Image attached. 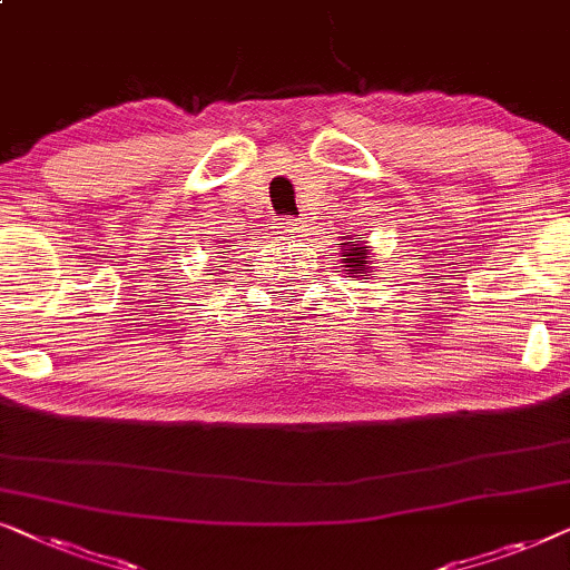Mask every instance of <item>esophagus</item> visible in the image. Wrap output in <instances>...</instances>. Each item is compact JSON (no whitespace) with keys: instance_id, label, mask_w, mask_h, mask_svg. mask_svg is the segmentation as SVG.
Returning <instances> with one entry per match:
<instances>
[{"instance_id":"esophagus-1","label":"esophagus","mask_w":570,"mask_h":570,"mask_svg":"<svg viewBox=\"0 0 570 570\" xmlns=\"http://www.w3.org/2000/svg\"><path fill=\"white\" fill-rule=\"evenodd\" d=\"M276 229H278V234H284L286 239H292V237H302V226H299L297 218H278V222H276Z\"/></svg>"}]
</instances>
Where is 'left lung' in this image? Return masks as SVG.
<instances>
[{
  "label": "left lung",
  "mask_w": 570,
  "mask_h": 570,
  "mask_svg": "<svg viewBox=\"0 0 570 570\" xmlns=\"http://www.w3.org/2000/svg\"><path fill=\"white\" fill-rule=\"evenodd\" d=\"M341 268L348 273V278L362 281L367 276H373V249H370L367 239L362 234H356L354 242L352 237H346V242H341Z\"/></svg>",
  "instance_id": "8db88e82"
}]
</instances>
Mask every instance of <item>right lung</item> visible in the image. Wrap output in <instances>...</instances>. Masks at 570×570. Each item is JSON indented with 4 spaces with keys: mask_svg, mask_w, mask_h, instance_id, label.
Masks as SVG:
<instances>
[{
    "mask_svg": "<svg viewBox=\"0 0 570 570\" xmlns=\"http://www.w3.org/2000/svg\"><path fill=\"white\" fill-rule=\"evenodd\" d=\"M224 263H226V261H224ZM216 268H222V265H216Z\"/></svg>",
    "mask_w": 570,
    "mask_h": 570,
    "instance_id": "right-lung-1",
    "label": "right lung"
}]
</instances>
